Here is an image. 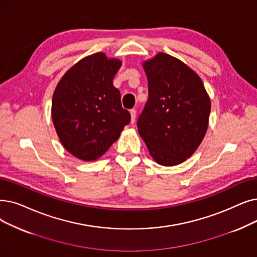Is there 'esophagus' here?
<instances>
[{"label":"esophagus","instance_id":"obj_1","mask_svg":"<svg viewBox=\"0 0 257 257\" xmlns=\"http://www.w3.org/2000/svg\"><path fill=\"white\" fill-rule=\"evenodd\" d=\"M130 114H131V124L136 121V117H137V110L136 109H131L130 110Z\"/></svg>","mask_w":257,"mask_h":257}]
</instances>
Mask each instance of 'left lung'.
Here are the masks:
<instances>
[{
	"label": "left lung",
	"mask_w": 257,
	"mask_h": 257,
	"mask_svg": "<svg viewBox=\"0 0 257 257\" xmlns=\"http://www.w3.org/2000/svg\"><path fill=\"white\" fill-rule=\"evenodd\" d=\"M148 99L138 130L153 160L163 166L185 162L202 143L211 103L200 77L182 61L160 52L143 64Z\"/></svg>",
	"instance_id": "1"
}]
</instances>
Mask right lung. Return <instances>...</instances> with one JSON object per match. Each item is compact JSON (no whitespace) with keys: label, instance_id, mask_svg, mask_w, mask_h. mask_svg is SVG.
<instances>
[{"label":"right lung","instance_id":"obj_1","mask_svg":"<svg viewBox=\"0 0 257 257\" xmlns=\"http://www.w3.org/2000/svg\"><path fill=\"white\" fill-rule=\"evenodd\" d=\"M121 62L97 52L77 62L55 88L51 115L64 148L82 161H95L130 122L113 79Z\"/></svg>","mask_w":257,"mask_h":257}]
</instances>
